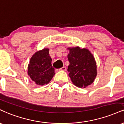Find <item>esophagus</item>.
Here are the masks:
<instances>
[{
  "mask_svg": "<svg viewBox=\"0 0 124 124\" xmlns=\"http://www.w3.org/2000/svg\"><path fill=\"white\" fill-rule=\"evenodd\" d=\"M59 70H62V71H66V66H63L62 68H61L59 69Z\"/></svg>",
  "mask_w": 124,
  "mask_h": 124,
  "instance_id": "34e87169",
  "label": "esophagus"
}]
</instances>
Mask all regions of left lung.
Wrapping results in <instances>:
<instances>
[{
    "instance_id": "obj_1",
    "label": "left lung",
    "mask_w": 124,
    "mask_h": 124,
    "mask_svg": "<svg viewBox=\"0 0 124 124\" xmlns=\"http://www.w3.org/2000/svg\"><path fill=\"white\" fill-rule=\"evenodd\" d=\"M69 76L74 85L86 88L93 83L97 76L96 62L93 54L86 48L68 47Z\"/></svg>"
}]
</instances>
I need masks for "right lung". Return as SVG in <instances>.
<instances>
[{
	"label": "right lung",
	"instance_id": "add662e5",
	"mask_svg": "<svg viewBox=\"0 0 124 124\" xmlns=\"http://www.w3.org/2000/svg\"><path fill=\"white\" fill-rule=\"evenodd\" d=\"M49 48H44L33 55L28 66V74L36 84H47L55 75L52 66V59L49 54Z\"/></svg>",
	"mask_w": 124,
	"mask_h": 124
}]
</instances>
